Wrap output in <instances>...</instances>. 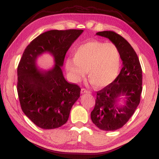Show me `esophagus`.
<instances>
[{
	"label": "esophagus",
	"mask_w": 159,
	"mask_h": 159,
	"mask_svg": "<svg viewBox=\"0 0 159 159\" xmlns=\"http://www.w3.org/2000/svg\"><path fill=\"white\" fill-rule=\"evenodd\" d=\"M81 93H90L89 91L87 90L86 89H84V88H82V89H81Z\"/></svg>",
	"instance_id": "esophagus-1"
}]
</instances>
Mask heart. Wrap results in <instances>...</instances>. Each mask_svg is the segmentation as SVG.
<instances>
[{"mask_svg":"<svg viewBox=\"0 0 159 159\" xmlns=\"http://www.w3.org/2000/svg\"><path fill=\"white\" fill-rule=\"evenodd\" d=\"M74 59L67 58L66 67L70 79L78 82L87 72L91 83L97 88L110 84L118 76L120 55L115 43L89 41L77 46Z\"/></svg>","mask_w":159,"mask_h":159,"instance_id":"b5f03b06","label":"heart"}]
</instances>
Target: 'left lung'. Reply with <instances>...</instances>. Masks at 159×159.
I'll return each mask as SVG.
<instances>
[{"instance_id":"1","label":"left lung","mask_w":159,"mask_h":159,"mask_svg":"<svg viewBox=\"0 0 159 159\" xmlns=\"http://www.w3.org/2000/svg\"><path fill=\"white\" fill-rule=\"evenodd\" d=\"M97 35L110 39L118 46L123 67L110 84L97 92L95 106L91 113L93 124L105 131H113L126 124L140 102L142 91V70L136 52L123 36L113 31H103ZM120 95L126 104L120 108L116 105Z\"/></svg>"}]
</instances>
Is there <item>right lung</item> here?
I'll use <instances>...</instances> for the list:
<instances>
[{"mask_svg":"<svg viewBox=\"0 0 159 159\" xmlns=\"http://www.w3.org/2000/svg\"><path fill=\"white\" fill-rule=\"evenodd\" d=\"M82 30H50L41 34L25 48L17 66V90L21 108L36 125L55 129L68 120L81 88L66 81L61 67L72 43ZM43 52L54 57L56 65L49 70L38 68L36 58Z\"/></svg>","mask_w":159,"mask_h":159,"instance_id":"1","label":"right lung"}]
</instances>
